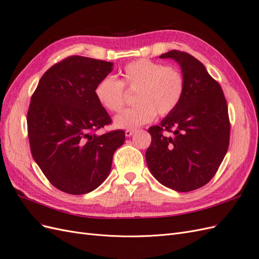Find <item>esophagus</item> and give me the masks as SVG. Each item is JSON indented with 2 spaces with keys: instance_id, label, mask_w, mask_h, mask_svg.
<instances>
[{
  "instance_id": "esophagus-1",
  "label": "esophagus",
  "mask_w": 259,
  "mask_h": 259,
  "mask_svg": "<svg viewBox=\"0 0 259 259\" xmlns=\"http://www.w3.org/2000/svg\"><path fill=\"white\" fill-rule=\"evenodd\" d=\"M133 134H134V130H126L125 131V136L131 137Z\"/></svg>"
}]
</instances>
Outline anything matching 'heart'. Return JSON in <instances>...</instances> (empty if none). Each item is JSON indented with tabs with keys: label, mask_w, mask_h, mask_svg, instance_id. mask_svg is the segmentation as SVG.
Returning a JSON list of instances; mask_svg holds the SVG:
<instances>
[{
	"label": "heart",
	"mask_w": 259,
	"mask_h": 259,
	"mask_svg": "<svg viewBox=\"0 0 259 259\" xmlns=\"http://www.w3.org/2000/svg\"><path fill=\"white\" fill-rule=\"evenodd\" d=\"M121 80L106 76L96 85L98 103L110 112L121 111L125 105L124 90L135 91L136 105L115 116L114 125L120 128H135L151 122L156 111L166 115L179 105L185 92L182 72L149 59L132 61L123 68Z\"/></svg>",
	"instance_id": "b5f03b06"
}]
</instances>
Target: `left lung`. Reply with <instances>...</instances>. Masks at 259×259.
<instances>
[{
    "label": "left lung",
    "mask_w": 259,
    "mask_h": 259,
    "mask_svg": "<svg viewBox=\"0 0 259 259\" xmlns=\"http://www.w3.org/2000/svg\"><path fill=\"white\" fill-rule=\"evenodd\" d=\"M160 58L173 59L182 68L185 92L174 111L148 130L151 145L146 161L163 186L178 192L192 191L213 178L228 150V107L221 85L197 58L179 51ZM164 130L174 136H163Z\"/></svg>",
    "instance_id": "left-lung-1"
}]
</instances>
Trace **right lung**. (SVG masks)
<instances>
[{
	"mask_svg": "<svg viewBox=\"0 0 259 259\" xmlns=\"http://www.w3.org/2000/svg\"><path fill=\"white\" fill-rule=\"evenodd\" d=\"M113 62L71 56L41 77L28 110L31 153L51 184L70 194H85L103 184L122 130L95 134L111 123L95 96L96 85L112 71Z\"/></svg>",
	"mask_w": 259,
	"mask_h": 259,
	"instance_id": "right-lung-1",
	"label": "right lung"
}]
</instances>
